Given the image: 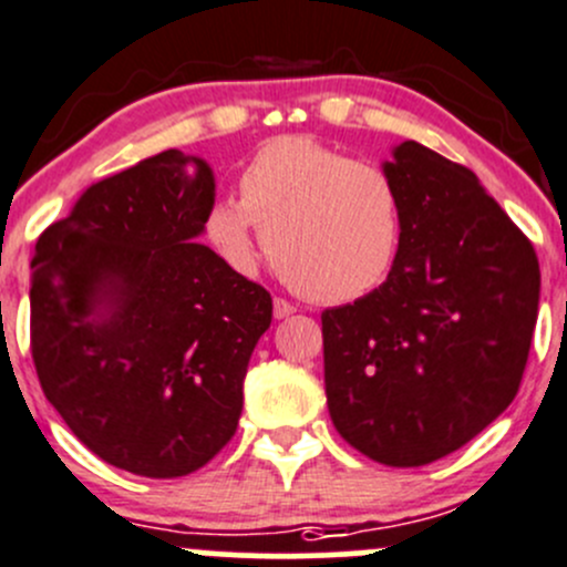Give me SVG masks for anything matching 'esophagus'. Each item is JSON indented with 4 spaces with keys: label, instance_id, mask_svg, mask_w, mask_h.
<instances>
[{
    "label": "esophagus",
    "instance_id": "obj_1",
    "mask_svg": "<svg viewBox=\"0 0 567 567\" xmlns=\"http://www.w3.org/2000/svg\"><path fill=\"white\" fill-rule=\"evenodd\" d=\"M296 312V307L290 305V301L285 299H274V318L282 320V318H290Z\"/></svg>",
    "mask_w": 567,
    "mask_h": 567
}]
</instances>
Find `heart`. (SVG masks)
Masks as SVG:
<instances>
[{"label":"heart","instance_id":"heart-1","mask_svg":"<svg viewBox=\"0 0 567 567\" xmlns=\"http://www.w3.org/2000/svg\"><path fill=\"white\" fill-rule=\"evenodd\" d=\"M268 241L285 285L320 305L359 301L386 282L403 241L392 177L307 136H279L244 167L238 199H216L205 233L247 271Z\"/></svg>","mask_w":567,"mask_h":567}]
</instances>
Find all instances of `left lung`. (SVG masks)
<instances>
[{
  "label": "left lung",
  "mask_w": 567,
  "mask_h": 567,
  "mask_svg": "<svg viewBox=\"0 0 567 567\" xmlns=\"http://www.w3.org/2000/svg\"><path fill=\"white\" fill-rule=\"evenodd\" d=\"M384 173L403 241L381 288L320 316L337 433L386 466H425L472 442L516 398L537 320L529 238L477 175L420 142Z\"/></svg>",
  "instance_id": "obj_1"
}]
</instances>
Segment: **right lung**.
<instances>
[{
    "mask_svg": "<svg viewBox=\"0 0 567 567\" xmlns=\"http://www.w3.org/2000/svg\"><path fill=\"white\" fill-rule=\"evenodd\" d=\"M214 169L164 151L93 183L32 257L30 346L45 400L112 466L183 477L238 427L271 293L197 244Z\"/></svg>",
    "mask_w": 567,
    "mask_h": 567,
    "instance_id": "obj_1",
    "label": "right lung"
}]
</instances>
